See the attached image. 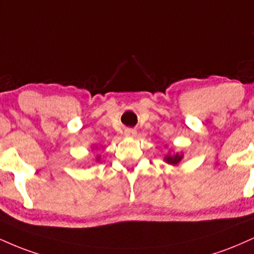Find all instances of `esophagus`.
Here are the masks:
<instances>
[{"instance_id": "34e87169", "label": "esophagus", "mask_w": 254, "mask_h": 254, "mask_svg": "<svg viewBox=\"0 0 254 254\" xmlns=\"http://www.w3.org/2000/svg\"><path fill=\"white\" fill-rule=\"evenodd\" d=\"M124 135L127 137H135L137 135V131L136 129H131V127H129V129H125Z\"/></svg>"}]
</instances>
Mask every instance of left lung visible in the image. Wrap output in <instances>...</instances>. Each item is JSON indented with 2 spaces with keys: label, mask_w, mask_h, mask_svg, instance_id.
I'll return each mask as SVG.
<instances>
[{
  "label": "left lung",
  "mask_w": 254,
  "mask_h": 254,
  "mask_svg": "<svg viewBox=\"0 0 254 254\" xmlns=\"http://www.w3.org/2000/svg\"><path fill=\"white\" fill-rule=\"evenodd\" d=\"M182 158H183L182 154H173V155L169 154L164 157V161H166L167 163L172 164V166H177V164L181 162Z\"/></svg>",
  "instance_id": "left-lung-1"
}]
</instances>
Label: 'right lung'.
<instances>
[{"instance_id": "right-lung-1", "label": "right lung", "mask_w": 254, "mask_h": 254, "mask_svg": "<svg viewBox=\"0 0 254 254\" xmlns=\"http://www.w3.org/2000/svg\"><path fill=\"white\" fill-rule=\"evenodd\" d=\"M98 158H99V157H98ZM98 158H97V160H98Z\"/></svg>"}]
</instances>
